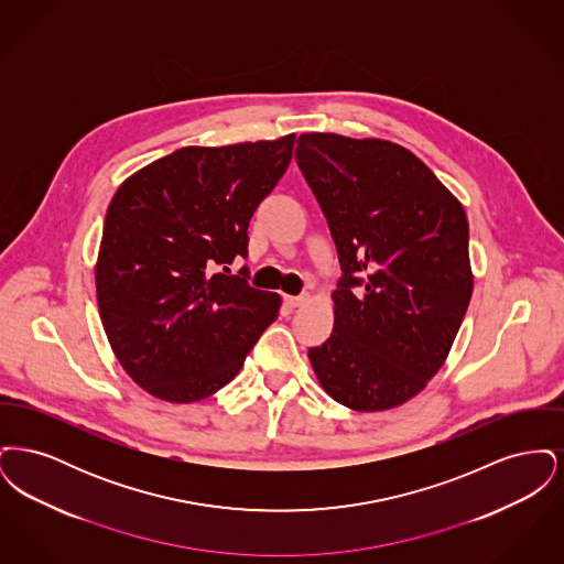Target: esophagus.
<instances>
[{"instance_id":"34e87169","label":"esophagus","mask_w":564,"mask_h":564,"mask_svg":"<svg viewBox=\"0 0 564 564\" xmlns=\"http://www.w3.org/2000/svg\"><path fill=\"white\" fill-rule=\"evenodd\" d=\"M311 302V295L302 294V295H285V304L290 306V308H297V306H304V304H308Z\"/></svg>"}]
</instances>
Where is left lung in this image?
<instances>
[{
	"label": "left lung",
	"mask_w": 564,
	"mask_h": 564,
	"mask_svg": "<svg viewBox=\"0 0 564 564\" xmlns=\"http://www.w3.org/2000/svg\"><path fill=\"white\" fill-rule=\"evenodd\" d=\"M295 159L345 270L332 292L334 329L308 349L311 366L350 410L398 408L444 366L469 306L465 209L425 162L387 139L302 133Z\"/></svg>",
	"instance_id": "8db88e82"
}]
</instances>
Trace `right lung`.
<instances>
[{"mask_svg":"<svg viewBox=\"0 0 564 564\" xmlns=\"http://www.w3.org/2000/svg\"><path fill=\"white\" fill-rule=\"evenodd\" d=\"M294 141L188 145L116 189L95 264L99 315L122 370L162 402L217 393L276 319L281 295L212 270L247 256L249 219Z\"/></svg>","mask_w":564,"mask_h":564,"instance_id":"add662e5","label":"right lung"}]
</instances>
